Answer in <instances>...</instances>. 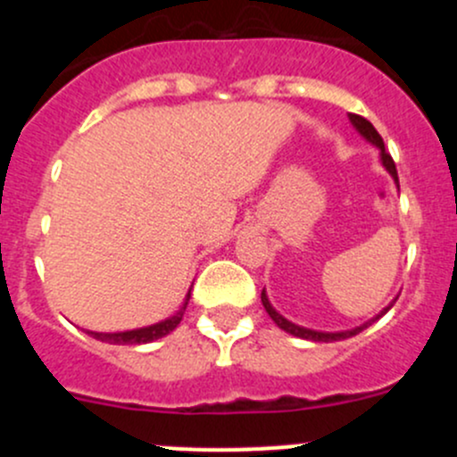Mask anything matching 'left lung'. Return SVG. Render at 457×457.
<instances>
[{"label":"left lung","mask_w":457,"mask_h":457,"mask_svg":"<svg viewBox=\"0 0 457 457\" xmlns=\"http://www.w3.org/2000/svg\"><path fill=\"white\" fill-rule=\"evenodd\" d=\"M349 121L353 123V128H356V130L361 132V135L365 137L367 141L373 143V145H376L378 150H380V161H382V165H385L386 172H389L391 177H394L395 186H398V172H395V163H394V159H391L389 152L385 150V141H382V137L378 135L376 128H373L371 123L367 121L365 117H361V114H349ZM398 187H400V186H398ZM261 301H262V307H265L267 314H270L271 320H274L276 325L280 327V329L287 331V334H292V336H296V338L314 340V343H331V340H345V338H352V336L361 334V331L365 329V327H370L373 320H378V318H380L382 314H386V312L391 310V305H394V303H395V301H394V303H391L389 307H385V310H382L380 314H378L376 318H373L371 322H365V325L356 327V329H349V331H336V334H329V331H314V329H307V327H301V325H294V322H289L287 318H283V316L278 314V312L274 310V307H271V303H270V298H267L265 289H262V292H261Z\"/></svg>","instance_id":"left-lung-1"}]
</instances>
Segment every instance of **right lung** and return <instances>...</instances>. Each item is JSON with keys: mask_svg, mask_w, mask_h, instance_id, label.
Segmentation results:
<instances>
[{"mask_svg": "<svg viewBox=\"0 0 457 457\" xmlns=\"http://www.w3.org/2000/svg\"><path fill=\"white\" fill-rule=\"evenodd\" d=\"M187 301H190V294L186 296V303H183L181 310L177 312L174 316L165 318V320L156 322V325L150 327H141V329H130V331H117V334H99V331H87L92 338L101 340V343H110V345H145L152 343V340H159L163 336H168L170 331L177 329V325L181 322L183 312H186Z\"/></svg>", "mask_w": 457, "mask_h": 457, "instance_id": "right-lung-1", "label": "right lung"}]
</instances>
